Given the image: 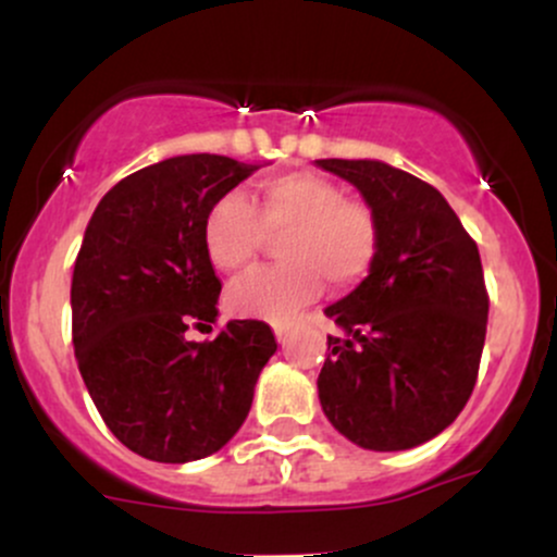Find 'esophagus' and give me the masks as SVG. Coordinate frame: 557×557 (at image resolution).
I'll return each instance as SVG.
<instances>
[{"mask_svg":"<svg viewBox=\"0 0 557 557\" xmlns=\"http://www.w3.org/2000/svg\"><path fill=\"white\" fill-rule=\"evenodd\" d=\"M274 335H277V341H285V332H287V324L285 322H274Z\"/></svg>","mask_w":557,"mask_h":557,"instance_id":"obj_1","label":"esophagus"}]
</instances>
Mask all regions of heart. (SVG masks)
<instances>
[{
  "mask_svg": "<svg viewBox=\"0 0 557 557\" xmlns=\"http://www.w3.org/2000/svg\"><path fill=\"white\" fill-rule=\"evenodd\" d=\"M280 238L283 264L248 272L230 287L227 306L238 317L287 319L322 293L324 280L348 290L369 277L380 259L382 233L374 209L343 198L341 185L314 172H285L259 185L257 209L230 194L209 209L203 246L222 272L253 264L267 235Z\"/></svg>",
  "mask_w": 557,
  "mask_h": 557,
  "instance_id": "1",
  "label": "heart"
}]
</instances>
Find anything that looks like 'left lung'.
Masks as SVG:
<instances>
[{
	"label": "left lung",
	"mask_w": 557,
	"mask_h": 557,
	"mask_svg": "<svg viewBox=\"0 0 557 557\" xmlns=\"http://www.w3.org/2000/svg\"><path fill=\"white\" fill-rule=\"evenodd\" d=\"M317 164L361 190L382 233L372 274L324 309L343 335H327L319 400L350 443L417 447L476 385L490 311L479 248L430 183L374 159Z\"/></svg>",
	"instance_id": "left-lung-1"
}]
</instances>
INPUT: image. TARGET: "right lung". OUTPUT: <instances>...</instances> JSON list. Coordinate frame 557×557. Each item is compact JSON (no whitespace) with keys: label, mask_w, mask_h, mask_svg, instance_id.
Returning a JSON list of instances; mask_svg holds the SVG:
<instances>
[{"label":"right lung","mask_w":557,"mask_h":557,"mask_svg":"<svg viewBox=\"0 0 557 557\" xmlns=\"http://www.w3.org/2000/svg\"><path fill=\"white\" fill-rule=\"evenodd\" d=\"M257 164L172 157L127 175L99 201L75 259L73 345L83 382L114 437L159 463L207 458L240 430L253 385L277 350L259 319L216 322L203 222Z\"/></svg>","instance_id":"right-lung-1"}]
</instances>
